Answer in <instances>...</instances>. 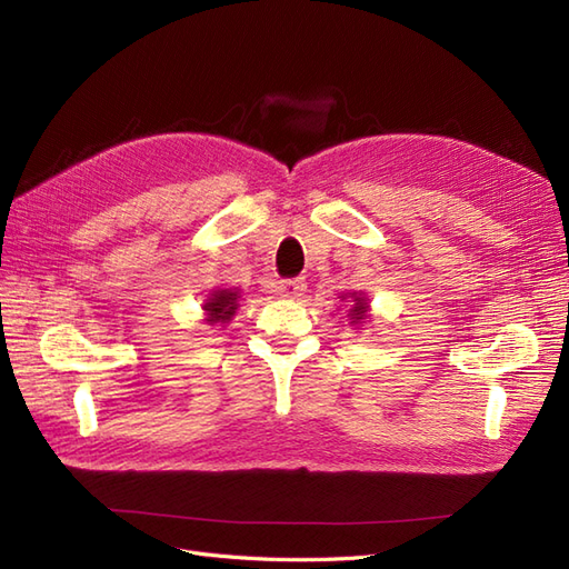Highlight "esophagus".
I'll use <instances>...</instances> for the list:
<instances>
[{"label":"esophagus","instance_id":"esophagus-1","mask_svg":"<svg viewBox=\"0 0 569 569\" xmlns=\"http://www.w3.org/2000/svg\"><path fill=\"white\" fill-rule=\"evenodd\" d=\"M278 295L282 299H301L306 295V280L303 278H291V280H282L278 284Z\"/></svg>","mask_w":569,"mask_h":569}]
</instances>
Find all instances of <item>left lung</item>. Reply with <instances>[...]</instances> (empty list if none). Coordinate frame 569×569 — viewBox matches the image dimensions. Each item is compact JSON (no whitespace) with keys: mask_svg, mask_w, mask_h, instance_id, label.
<instances>
[{"mask_svg":"<svg viewBox=\"0 0 569 569\" xmlns=\"http://www.w3.org/2000/svg\"><path fill=\"white\" fill-rule=\"evenodd\" d=\"M351 299H353V306L349 308V318H351L353 325H360L368 316V301L363 297H358L356 291L351 295Z\"/></svg>","mask_w":569,"mask_h":569,"instance_id":"obj_1","label":"left lung"}]
</instances>
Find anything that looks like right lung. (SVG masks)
Segmentation results:
<instances>
[{
  "mask_svg": "<svg viewBox=\"0 0 569 569\" xmlns=\"http://www.w3.org/2000/svg\"><path fill=\"white\" fill-rule=\"evenodd\" d=\"M239 301V291L232 289H218L213 295L206 299L203 303V311H206V322L209 325H222V322H230V318L237 311V303Z\"/></svg>",
  "mask_w": 569,
  "mask_h": 569,
  "instance_id": "right-lung-1",
  "label": "right lung"
}]
</instances>
